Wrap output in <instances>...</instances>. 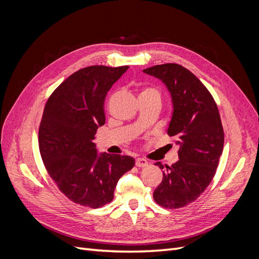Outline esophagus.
<instances>
[{
  "label": "esophagus",
  "instance_id": "esophagus-1",
  "mask_svg": "<svg viewBox=\"0 0 259 259\" xmlns=\"http://www.w3.org/2000/svg\"><path fill=\"white\" fill-rule=\"evenodd\" d=\"M135 164H136L137 167H145V166L148 165V161L146 159H143V158H138V159H136Z\"/></svg>",
  "mask_w": 259,
  "mask_h": 259
}]
</instances>
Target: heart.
I'll return each mask as SVG.
<instances>
[{"mask_svg": "<svg viewBox=\"0 0 259 259\" xmlns=\"http://www.w3.org/2000/svg\"><path fill=\"white\" fill-rule=\"evenodd\" d=\"M140 95H150V96H154L156 98H160V93L158 90H155L153 88H147L145 90L142 91Z\"/></svg>", "mask_w": 259, "mask_h": 259, "instance_id": "1", "label": "heart"}]
</instances>
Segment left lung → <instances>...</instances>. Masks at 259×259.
<instances>
[{"label": "left lung", "mask_w": 259, "mask_h": 259, "mask_svg": "<svg viewBox=\"0 0 259 259\" xmlns=\"http://www.w3.org/2000/svg\"><path fill=\"white\" fill-rule=\"evenodd\" d=\"M144 72L159 79L170 94L173 113L167 134L176 139L179 160L166 166L153 199L165 208L197 200L215 176L224 148V128L213 96L189 70L177 64L156 65ZM161 169V162H156Z\"/></svg>", "instance_id": "8db88e82"}]
</instances>
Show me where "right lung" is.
Instances as JSON below:
<instances>
[{
	"mask_svg": "<svg viewBox=\"0 0 259 259\" xmlns=\"http://www.w3.org/2000/svg\"><path fill=\"white\" fill-rule=\"evenodd\" d=\"M128 66H91L62 82L49 98L38 128L43 163L59 190L76 204L98 208L113 199L119 179L135 165L128 155L98 153L108 91Z\"/></svg>",
	"mask_w": 259,
	"mask_h": 259,
	"instance_id": "add662e5",
	"label": "right lung"
}]
</instances>
